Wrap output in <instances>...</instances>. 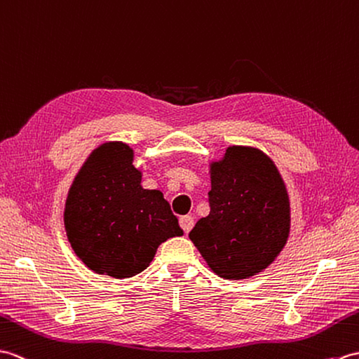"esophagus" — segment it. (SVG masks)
Wrapping results in <instances>:
<instances>
[{"label": "esophagus", "mask_w": 359, "mask_h": 359, "mask_svg": "<svg viewBox=\"0 0 359 359\" xmlns=\"http://www.w3.org/2000/svg\"><path fill=\"white\" fill-rule=\"evenodd\" d=\"M180 226H181L182 230H184L186 233H189L190 230H192V227H194V218L189 217V215H184V217L180 218Z\"/></svg>", "instance_id": "1"}]
</instances>
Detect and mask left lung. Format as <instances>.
<instances>
[{
    "mask_svg": "<svg viewBox=\"0 0 359 359\" xmlns=\"http://www.w3.org/2000/svg\"><path fill=\"white\" fill-rule=\"evenodd\" d=\"M210 177V213L189 238L218 276L244 280L264 270L287 241L289 196L272 159L253 147H229Z\"/></svg>",
    "mask_w": 359,
    "mask_h": 359,
    "instance_id": "obj_1",
    "label": "left lung"
}]
</instances>
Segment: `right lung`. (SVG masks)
Listing matches in <instances>:
<instances>
[{
  "label": "right lung",
  "mask_w": 359,
  "mask_h": 359,
  "mask_svg": "<svg viewBox=\"0 0 359 359\" xmlns=\"http://www.w3.org/2000/svg\"><path fill=\"white\" fill-rule=\"evenodd\" d=\"M132 149L106 142L87 158L72 184L65 224L72 249L97 273L130 278L154 259L158 245L181 236L178 218L159 190L141 187Z\"/></svg>",
  "instance_id": "1"
}]
</instances>
